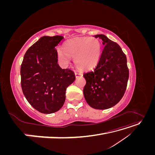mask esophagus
<instances>
[{
    "label": "esophagus",
    "instance_id": "obj_1",
    "mask_svg": "<svg viewBox=\"0 0 155 155\" xmlns=\"http://www.w3.org/2000/svg\"><path fill=\"white\" fill-rule=\"evenodd\" d=\"M75 76H76V78H78L79 76H82L83 74L80 72H75Z\"/></svg>",
    "mask_w": 155,
    "mask_h": 155
}]
</instances>
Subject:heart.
Here are the masks:
<instances>
[{
	"mask_svg": "<svg viewBox=\"0 0 155 155\" xmlns=\"http://www.w3.org/2000/svg\"><path fill=\"white\" fill-rule=\"evenodd\" d=\"M101 51V43L96 37L72 39L65 42L63 50L58 48L57 55L59 61L67 65L70 58H73L76 67L87 70L94 67L99 61Z\"/></svg>",
	"mask_w": 155,
	"mask_h": 155,
	"instance_id": "obj_1",
	"label": "heart"
}]
</instances>
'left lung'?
<instances>
[{
  "label": "left lung",
  "instance_id": "obj_1",
  "mask_svg": "<svg viewBox=\"0 0 155 155\" xmlns=\"http://www.w3.org/2000/svg\"><path fill=\"white\" fill-rule=\"evenodd\" d=\"M94 37L103 41L104 48L95 69L83 74L86 79L83 94L91 107L104 110L114 106L122 98L129 74L126 55L120 46L103 34Z\"/></svg>",
  "mask_w": 155,
  "mask_h": 155
}]
</instances>
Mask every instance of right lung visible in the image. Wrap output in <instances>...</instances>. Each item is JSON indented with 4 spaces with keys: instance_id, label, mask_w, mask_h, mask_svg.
<instances>
[{
    "instance_id": "obj_1",
    "label": "right lung",
    "mask_w": 155,
    "mask_h": 155,
    "mask_svg": "<svg viewBox=\"0 0 155 155\" xmlns=\"http://www.w3.org/2000/svg\"><path fill=\"white\" fill-rule=\"evenodd\" d=\"M60 35L43 36L26 51L21 67V87L29 104L41 113L51 114L64 104L66 89L76 79L73 71L58 64L55 47Z\"/></svg>"
}]
</instances>
